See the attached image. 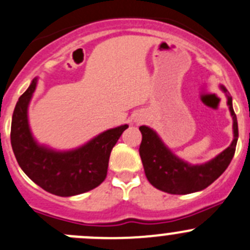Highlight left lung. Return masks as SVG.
I'll return each mask as SVG.
<instances>
[{"instance_id": "obj_1", "label": "left lung", "mask_w": 250, "mask_h": 250, "mask_svg": "<svg viewBox=\"0 0 250 250\" xmlns=\"http://www.w3.org/2000/svg\"><path fill=\"white\" fill-rule=\"evenodd\" d=\"M221 89L227 96V105L233 120V140L221 154L205 164L190 165L183 161L164 144L155 130L146 125H140L139 130L142 132L143 139L139 154L145 176L155 188L169 194H189L199 192L216 181L229 167L236 151L238 123L232 106V98L224 85H221Z\"/></svg>"}]
</instances>
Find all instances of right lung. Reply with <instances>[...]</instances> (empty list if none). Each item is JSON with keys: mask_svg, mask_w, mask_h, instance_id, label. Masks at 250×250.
Segmentation results:
<instances>
[{"mask_svg": "<svg viewBox=\"0 0 250 250\" xmlns=\"http://www.w3.org/2000/svg\"><path fill=\"white\" fill-rule=\"evenodd\" d=\"M36 83L38 78H34L19 98L12 116L11 144L19 166L34 183L58 197H72L94 189L105 181L112 147L128 125L105 130L83 146L68 151L38 144L28 121V106Z\"/></svg>", "mask_w": 250, "mask_h": 250, "instance_id": "1", "label": "right lung"}]
</instances>
